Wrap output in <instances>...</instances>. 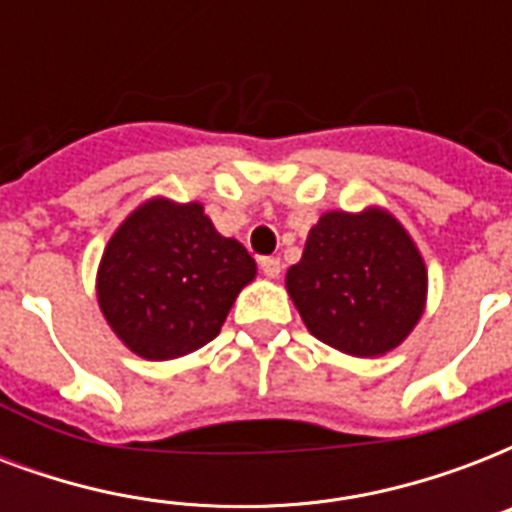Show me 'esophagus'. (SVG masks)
I'll use <instances>...</instances> for the list:
<instances>
[{
    "mask_svg": "<svg viewBox=\"0 0 512 512\" xmlns=\"http://www.w3.org/2000/svg\"><path fill=\"white\" fill-rule=\"evenodd\" d=\"M260 271H263L268 279H276L281 273V260L279 257H260Z\"/></svg>",
    "mask_w": 512,
    "mask_h": 512,
    "instance_id": "1",
    "label": "esophagus"
}]
</instances>
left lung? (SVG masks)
Returning <instances> with one entry per match:
<instances>
[{"instance_id":"obj_1","label":"left lung","mask_w":512,"mask_h":512,"mask_svg":"<svg viewBox=\"0 0 512 512\" xmlns=\"http://www.w3.org/2000/svg\"><path fill=\"white\" fill-rule=\"evenodd\" d=\"M284 284L308 332L356 358L398 348L428 303L420 249L382 207L324 212Z\"/></svg>"}]
</instances>
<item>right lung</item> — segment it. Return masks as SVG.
<instances>
[{
	"label": "right lung",
	"instance_id": "right-lung-1",
	"mask_svg": "<svg viewBox=\"0 0 512 512\" xmlns=\"http://www.w3.org/2000/svg\"><path fill=\"white\" fill-rule=\"evenodd\" d=\"M255 276V260L217 233L204 204L154 196L108 239L95 292L103 319L135 356L170 361L215 340Z\"/></svg>",
	"mask_w": 512,
	"mask_h": 512
}]
</instances>
